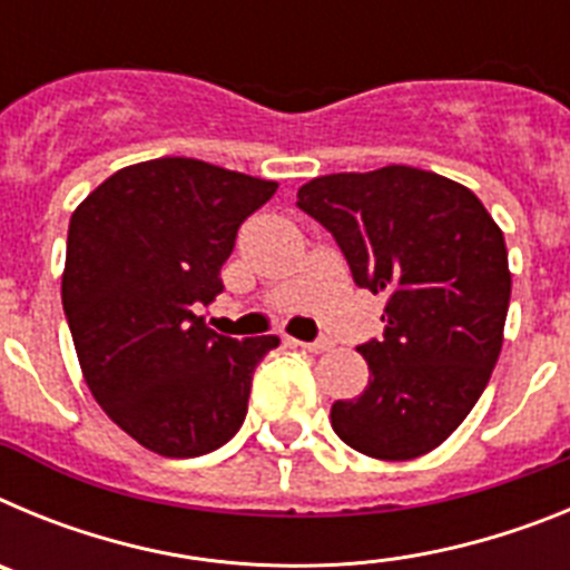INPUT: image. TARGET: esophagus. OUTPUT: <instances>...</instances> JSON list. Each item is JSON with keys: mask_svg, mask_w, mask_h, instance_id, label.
<instances>
[{"mask_svg": "<svg viewBox=\"0 0 570 570\" xmlns=\"http://www.w3.org/2000/svg\"><path fill=\"white\" fill-rule=\"evenodd\" d=\"M294 345L305 347V351H311V354H322V351H331V345H334V342H331V340H316V342H294Z\"/></svg>", "mask_w": 570, "mask_h": 570, "instance_id": "1", "label": "esophagus"}]
</instances>
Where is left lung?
Returning a JSON list of instances; mask_svg holds the SVG:
<instances>
[{
	"label": "left lung",
	"mask_w": 570,
	"mask_h": 570,
	"mask_svg": "<svg viewBox=\"0 0 570 570\" xmlns=\"http://www.w3.org/2000/svg\"><path fill=\"white\" fill-rule=\"evenodd\" d=\"M296 205L334 234L360 288L385 294V336L360 345L371 380L331 407L374 460H416L454 434L500 360L511 271L500 225L465 185L411 165L328 174Z\"/></svg>",
	"instance_id": "obj_1"
}]
</instances>
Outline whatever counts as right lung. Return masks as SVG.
<instances>
[{"label":"right lung","instance_id":"obj_1","mask_svg":"<svg viewBox=\"0 0 570 570\" xmlns=\"http://www.w3.org/2000/svg\"><path fill=\"white\" fill-rule=\"evenodd\" d=\"M279 185L163 156L128 165L70 216L62 305L90 394L159 456L223 448L248 414L250 376L279 336L234 340L194 305L223 294L236 230Z\"/></svg>","mask_w":570,"mask_h":570}]
</instances>
